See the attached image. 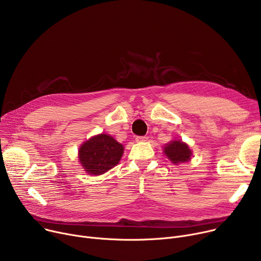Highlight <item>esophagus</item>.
I'll use <instances>...</instances> for the list:
<instances>
[{
  "mask_svg": "<svg viewBox=\"0 0 261 261\" xmlns=\"http://www.w3.org/2000/svg\"><path fill=\"white\" fill-rule=\"evenodd\" d=\"M148 140L147 136H136L135 137V141L136 142H146Z\"/></svg>",
  "mask_w": 261,
  "mask_h": 261,
  "instance_id": "obj_1",
  "label": "esophagus"
}]
</instances>
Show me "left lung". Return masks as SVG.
Returning <instances> with one entry per match:
<instances>
[{"label":"left lung","instance_id":"8db88e82","mask_svg":"<svg viewBox=\"0 0 261 261\" xmlns=\"http://www.w3.org/2000/svg\"><path fill=\"white\" fill-rule=\"evenodd\" d=\"M165 153L173 164L188 162L192 155L188 145L180 141H173L168 144L165 147Z\"/></svg>","mask_w":261,"mask_h":261}]
</instances>
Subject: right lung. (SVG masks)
<instances>
[{
	"mask_svg": "<svg viewBox=\"0 0 261 261\" xmlns=\"http://www.w3.org/2000/svg\"><path fill=\"white\" fill-rule=\"evenodd\" d=\"M124 147L113 137L99 134L82 145L79 151L80 162L91 175H99L112 169L119 162Z\"/></svg>",
	"mask_w": 261,
	"mask_h": 261,
	"instance_id": "obj_1",
	"label": "right lung"
}]
</instances>
